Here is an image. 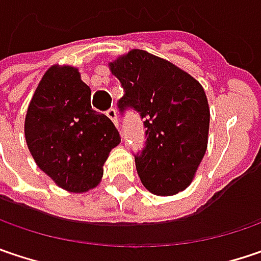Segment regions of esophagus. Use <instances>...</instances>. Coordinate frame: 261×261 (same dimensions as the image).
<instances>
[{
	"label": "esophagus",
	"mask_w": 261,
	"mask_h": 261,
	"mask_svg": "<svg viewBox=\"0 0 261 261\" xmlns=\"http://www.w3.org/2000/svg\"><path fill=\"white\" fill-rule=\"evenodd\" d=\"M106 115L109 116V118L112 119V122H114L116 127H118V116H116L115 109H112V108H111V109H108V111H106Z\"/></svg>",
	"instance_id": "1"
}]
</instances>
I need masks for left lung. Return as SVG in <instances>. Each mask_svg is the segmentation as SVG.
Returning <instances> with one entry per match:
<instances>
[{"mask_svg": "<svg viewBox=\"0 0 261 261\" xmlns=\"http://www.w3.org/2000/svg\"><path fill=\"white\" fill-rule=\"evenodd\" d=\"M109 66L124 88L119 114L134 111L143 119L145 146L134 155L142 183L161 196L186 189L207 150L204 88L189 73L143 50H131Z\"/></svg>", "mask_w": 261, "mask_h": 261, "instance_id": "obj_1", "label": "left lung"}]
</instances>
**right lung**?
<instances>
[{
	"label": "right lung",
	"mask_w": 261,
	"mask_h": 261,
	"mask_svg": "<svg viewBox=\"0 0 261 261\" xmlns=\"http://www.w3.org/2000/svg\"><path fill=\"white\" fill-rule=\"evenodd\" d=\"M24 136L39 168L70 192L94 188L121 142L114 122L91 109V90L70 66L44 73L28 108Z\"/></svg>",
	"instance_id": "right-lung-1"
}]
</instances>
